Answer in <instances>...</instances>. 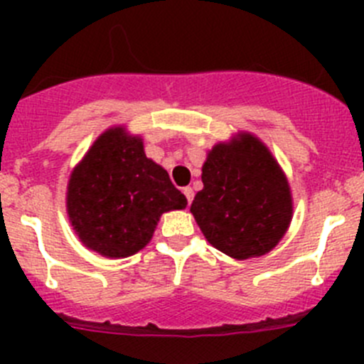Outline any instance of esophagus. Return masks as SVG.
Masks as SVG:
<instances>
[{
	"mask_svg": "<svg viewBox=\"0 0 364 364\" xmlns=\"http://www.w3.org/2000/svg\"><path fill=\"white\" fill-rule=\"evenodd\" d=\"M183 193H185V197H186V200H188V204L192 203V200H193V190L190 188V186H186V188H183Z\"/></svg>",
	"mask_w": 364,
	"mask_h": 364,
	"instance_id": "34e87169",
	"label": "esophagus"
}]
</instances>
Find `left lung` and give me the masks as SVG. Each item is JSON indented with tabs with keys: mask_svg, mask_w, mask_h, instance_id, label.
I'll use <instances>...</instances> for the list:
<instances>
[{
	"mask_svg": "<svg viewBox=\"0 0 364 364\" xmlns=\"http://www.w3.org/2000/svg\"><path fill=\"white\" fill-rule=\"evenodd\" d=\"M203 183L190 211L213 247L240 260L277 247L291 223V190L259 139L243 134L241 141L216 144Z\"/></svg>",
	"mask_w": 364,
	"mask_h": 364,
	"instance_id": "8db88e82",
	"label": "left lung"
}]
</instances>
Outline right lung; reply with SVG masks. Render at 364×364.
Returning <instances> with one entry per match:
<instances>
[{"label": "right lung", "mask_w": 364, "mask_h": 364, "mask_svg": "<svg viewBox=\"0 0 364 364\" xmlns=\"http://www.w3.org/2000/svg\"><path fill=\"white\" fill-rule=\"evenodd\" d=\"M185 205L167 171L123 128L102 134L70 176V222L87 248L111 259L144 248L161 213Z\"/></svg>", "instance_id": "obj_1"}]
</instances>
